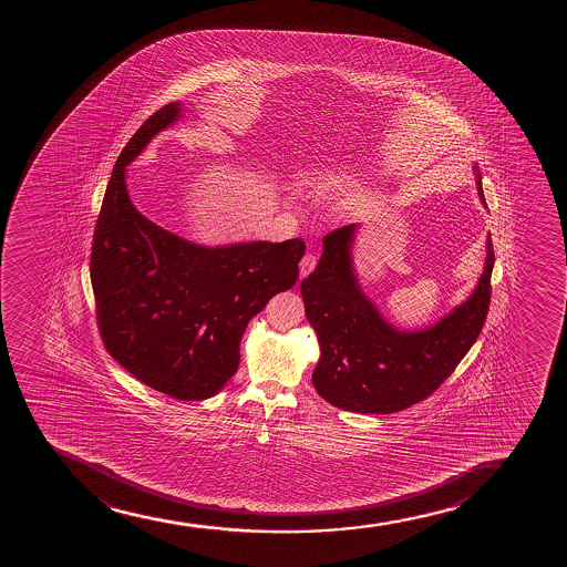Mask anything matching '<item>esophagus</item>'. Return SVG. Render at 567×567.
I'll use <instances>...</instances> for the list:
<instances>
[{"instance_id": "1", "label": "esophagus", "mask_w": 567, "mask_h": 567, "mask_svg": "<svg viewBox=\"0 0 567 567\" xmlns=\"http://www.w3.org/2000/svg\"><path fill=\"white\" fill-rule=\"evenodd\" d=\"M316 255L307 254L299 262L300 278H307L308 274L312 272L313 268H316Z\"/></svg>"}]
</instances>
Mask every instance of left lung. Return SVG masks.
<instances>
[{
    "label": "left lung",
    "mask_w": 567,
    "mask_h": 567,
    "mask_svg": "<svg viewBox=\"0 0 567 567\" xmlns=\"http://www.w3.org/2000/svg\"><path fill=\"white\" fill-rule=\"evenodd\" d=\"M476 189L482 204L478 166ZM359 225L323 238L318 267L300 281L308 321L318 334L313 388L327 403L361 414H391L420 403L443 384L475 344L489 307L492 238L475 291L433 326L404 331L391 326L359 286L353 241Z\"/></svg>",
    "instance_id": "obj_1"
}]
</instances>
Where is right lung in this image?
Returning <instances> with one entry per match:
<instances>
[{"mask_svg":"<svg viewBox=\"0 0 567 567\" xmlns=\"http://www.w3.org/2000/svg\"><path fill=\"white\" fill-rule=\"evenodd\" d=\"M153 113L113 166L91 254L100 334L132 377L179 401L214 398L240 364L249 319L299 280L305 241L200 246L137 212L126 166L182 117Z\"/></svg>","mask_w":567,"mask_h":567,"instance_id":"add662e5","label":"right lung"}]
</instances>
